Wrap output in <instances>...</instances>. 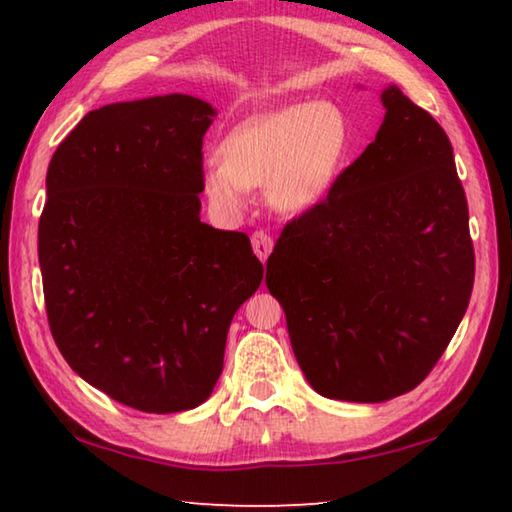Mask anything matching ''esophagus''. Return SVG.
<instances>
[{
    "label": "esophagus",
    "mask_w": 512,
    "mask_h": 512,
    "mask_svg": "<svg viewBox=\"0 0 512 512\" xmlns=\"http://www.w3.org/2000/svg\"><path fill=\"white\" fill-rule=\"evenodd\" d=\"M250 244H253L255 255L262 259V262H266L268 255H271V250H273V237L268 235L266 230H255L253 235H250Z\"/></svg>",
    "instance_id": "esophagus-1"
}]
</instances>
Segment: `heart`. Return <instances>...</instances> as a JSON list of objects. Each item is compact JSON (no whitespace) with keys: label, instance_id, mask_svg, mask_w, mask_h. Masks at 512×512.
Segmentation results:
<instances>
[{"label":"heart","instance_id":"obj_1","mask_svg":"<svg viewBox=\"0 0 512 512\" xmlns=\"http://www.w3.org/2000/svg\"><path fill=\"white\" fill-rule=\"evenodd\" d=\"M351 136L336 102L313 100L241 120L201 167V185L219 215L246 208L248 188L264 185L275 210L304 212L327 197L345 165Z\"/></svg>","mask_w":512,"mask_h":512}]
</instances>
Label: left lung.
<instances>
[{"label":"left lung","instance_id":"8db88e82","mask_svg":"<svg viewBox=\"0 0 512 512\" xmlns=\"http://www.w3.org/2000/svg\"><path fill=\"white\" fill-rule=\"evenodd\" d=\"M374 143L284 226L266 286L315 392L383 403L430 374L468 309L475 248L443 127L389 85Z\"/></svg>","mask_w":512,"mask_h":512}]
</instances>
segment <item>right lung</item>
<instances>
[{
  "label": "right lung",
  "mask_w": 512,
  "mask_h": 512,
  "mask_svg": "<svg viewBox=\"0 0 512 512\" xmlns=\"http://www.w3.org/2000/svg\"><path fill=\"white\" fill-rule=\"evenodd\" d=\"M215 116L185 94L114 102L46 172L37 255L53 340L80 378L141 412L206 401L232 315L264 277L248 235L199 217Z\"/></svg>",
  "instance_id": "1"
}]
</instances>
